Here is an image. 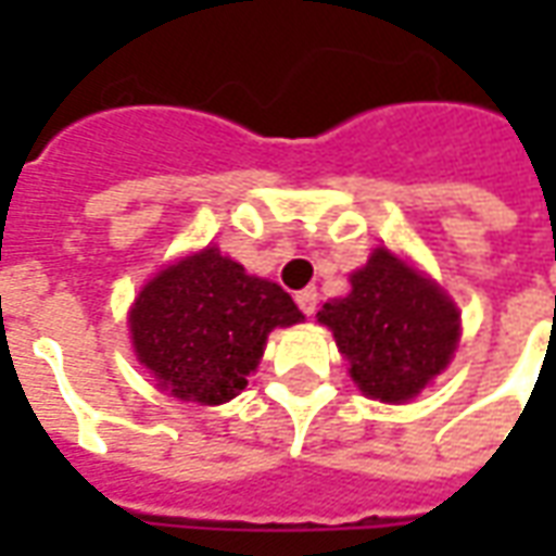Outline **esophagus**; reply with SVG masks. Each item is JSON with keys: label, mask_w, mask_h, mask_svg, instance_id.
<instances>
[{"label": "esophagus", "mask_w": 556, "mask_h": 556, "mask_svg": "<svg viewBox=\"0 0 556 556\" xmlns=\"http://www.w3.org/2000/svg\"><path fill=\"white\" fill-rule=\"evenodd\" d=\"M294 301L301 306L303 315H315V306H318V291L315 289H303L294 294Z\"/></svg>", "instance_id": "obj_1"}]
</instances>
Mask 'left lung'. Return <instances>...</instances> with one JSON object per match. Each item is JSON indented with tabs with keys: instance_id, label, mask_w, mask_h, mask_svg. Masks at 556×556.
<instances>
[{
	"instance_id": "left-lung-1",
	"label": "left lung",
	"mask_w": 556,
	"mask_h": 556,
	"mask_svg": "<svg viewBox=\"0 0 556 556\" xmlns=\"http://www.w3.org/2000/svg\"><path fill=\"white\" fill-rule=\"evenodd\" d=\"M363 396L408 402L450 366L462 315L450 294L405 258L378 247L351 274V291L321 306Z\"/></svg>"
}]
</instances>
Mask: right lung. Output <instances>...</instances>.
<instances>
[{"instance_id":"add662e5","label":"right lung","mask_w":556,"mask_h":556,"mask_svg":"<svg viewBox=\"0 0 556 556\" xmlns=\"http://www.w3.org/2000/svg\"><path fill=\"white\" fill-rule=\"evenodd\" d=\"M303 313L277 282L250 277L217 247L163 267L130 306L137 361L181 402L223 405L247 387L274 327Z\"/></svg>"}]
</instances>
